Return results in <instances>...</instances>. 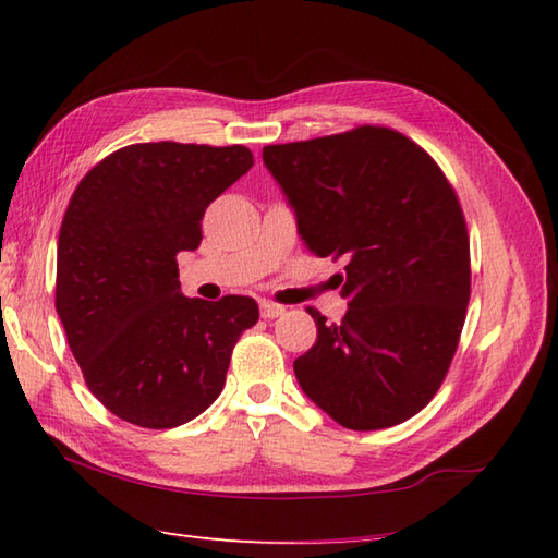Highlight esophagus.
Masks as SVG:
<instances>
[{
	"instance_id": "1",
	"label": "esophagus",
	"mask_w": 558,
	"mask_h": 558,
	"mask_svg": "<svg viewBox=\"0 0 558 558\" xmlns=\"http://www.w3.org/2000/svg\"><path fill=\"white\" fill-rule=\"evenodd\" d=\"M259 311H263V317H267V320H275V317L287 315V308H283V305L271 303V301L259 303Z\"/></svg>"
}]
</instances>
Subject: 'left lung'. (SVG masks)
Instances as JSON below:
<instances>
[{
    "mask_svg": "<svg viewBox=\"0 0 558 558\" xmlns=\"http://www.w3.org/2000/svg\"><path fill=\"white\" fill-rule=\"evenodd\" d=\"M265 166L317 257L344 259L349 311L293 361L303 392L351 430L422 412L446 380L470 301V235L438 163L378 124L269 144Z\"/></svg>",
    "mask_w": 558,
    "mask_h": 558,
    "instance_id": "left-lung-1",
    "label": "left lung"
}]
</instances>
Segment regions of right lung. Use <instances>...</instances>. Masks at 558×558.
<instances>
[{"label": "right lung", "instance_id": "right-lung-1", "mask_svg": "<svg viewBox=\"0 0 558 558\" xmlns=\"http://www.w3.org/2000/svg\"><path fill=\"white\" fill-rule=\"evenodd\" d=\"M253 168L241 144H130L66 204L54 308L88 390L142 428H175L221 395L233 347L259 317L250 295L180 293L178 253L202 243L209 204Z\"/></svg>", "mask_w": 558, "mask_h": 558}]
</instances>
